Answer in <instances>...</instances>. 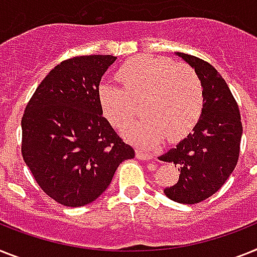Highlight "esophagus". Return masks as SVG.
<instances>
[{
    "label": "esophagus",
    "instance_id": "obj_1",
    "mask_svg": "<svg viewBox=\"0 0 257 257\" xmlns=\"http://www.w3.org/2000/svg\"><path fill=\"white\" fill-rule=\"evenodd\" d=\"M137 158L141 159V160H151L154 158L152 154H144L143 151H137Z\"/></svg>",
    "mask_w": 257,
    "mask_h": 257
}]
</instances>
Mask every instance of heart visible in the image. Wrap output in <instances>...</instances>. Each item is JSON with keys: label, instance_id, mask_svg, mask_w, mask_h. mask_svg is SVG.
<instances>
[{"label": "heart", "instance_id": "obj_1", "mask_svg": "<svg viewBox=\"0 0 257 257\" xmlns=\"http://www.w3.org/2000/svg\"><path fill=\"white\" fill-rule=\"evenodd\" d=\"M118 78L124 88L102 82L98 101L105 116L122 128L134 119L138 103L146 101L147 118L123 128L124 137L151 148L165 137L169 142L185 138L203 110V86L194 69L160 56L134 57L120 65Z\"/></svg>", "mask_w": 257, "mask_h": 257}]
</instances>
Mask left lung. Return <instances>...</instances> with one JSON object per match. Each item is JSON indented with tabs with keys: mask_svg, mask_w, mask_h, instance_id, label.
<instances>
[{
	"mask_svg": "<svg viewBox=\"0 0 257 257\" xmlns=\"http://www.w3.org/2000/svg\"><path fill=\"white\" fill-rule=\"evenodd\" d=\"M176 55L198 75L205 101L192 133L159 160L173 163L180 172L175 185L164 189L165 196L193 205L213 196L227 181L238 163L243 127L238 103L217 69L192 55Z\"/></svg>",
	"mask_w": 257,
	"mask_h": 257,
	"instance_id": "left-lung-1",
	"label": "left lung"
}]
</instances>
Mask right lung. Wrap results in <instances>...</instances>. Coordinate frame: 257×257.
<instances>
[{"instance_id": "1", "label": "right lung", "mask_w": 257, "mask_h": 257, "mask_svg": "<svg viewBox=\"0 0 257 257\" xmlns=\"http://www.w3.org/2000/svg\"><path fill=\"white\" fill-rule=\"evenodd\" d=\"M116 57L76 56L39 84L22 116V156L38 185L56 202L97 200L118 165L135 156L102 115L99 81Z\"/></svg>"}]
</instances>
